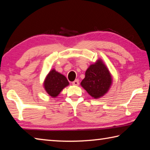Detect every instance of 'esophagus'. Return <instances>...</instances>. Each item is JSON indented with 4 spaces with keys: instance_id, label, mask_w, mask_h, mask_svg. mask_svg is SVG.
<instances>
[{
    "instance_id": "esophagus-1",
    "label": "esophagus",
    "mask_w": 150,
    "mask_h": 150,
    "mask_svg": "<svg viewBox=\"0 0 150 150\" xmlns=\"http://www.w3.org/2000/svg\"><path fill=\"white\" fill-rule=\"evenodd\" d=\"M79 82L78 79H75L74 81H73V82H72L73 85L77 86V85H79Z\"/></svg>"
}]
</instances>
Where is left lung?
Wrapping results in <instances>:
<instances>
[{
    "label": "left lung",
    "instance_id": "8db88e82",
    "mask_svg": "<svg viewBox=\"0 0 150 150\" xmlns=\"http://www.w3.org/2000/svg\"><path fill=\"white\" fill-rule=\"evenodd\" d=\"M111 81V76L107 67L99 60L86 71L85 77L81 84L92 97L98 98L108 92Z\"/></svg>",
    "mask_w": 150,
    "mask_h": 150
}]
</instances>
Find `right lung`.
I'll return each mask as SVG.
<instances>
[{"label":"right lung","mask_w":150,"mask_h":150,"mask_svg":"<svg viewBox=\"0 0 150 150\" xmlns=\"http://www.w3.org/2000/svg\"><path fill=\"white\" fill-rule=\"evenodd\" d=\"M69 84L66 77L52 69L48 73L45 81V88L52 97H56L62 89Z\"/></svg>","instance_id":"right-lung-1"}]
</instances>
